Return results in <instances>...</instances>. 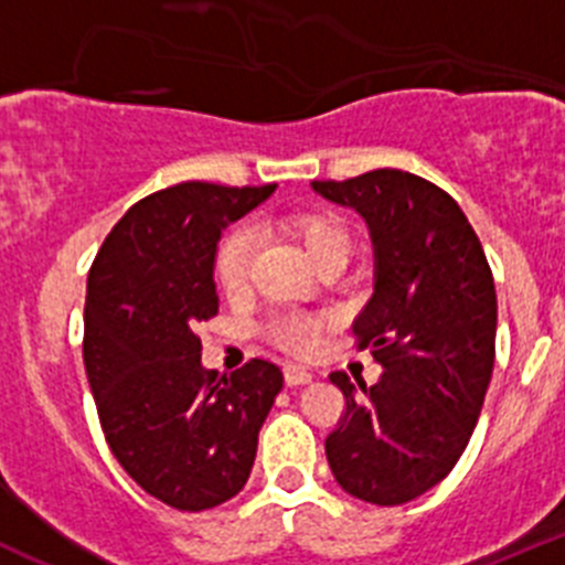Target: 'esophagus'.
I'll return each instance as SVG.
<instances>
[{"label":"esophagus","instance_id":"34e87169","mask_svg":"<svg viewBox=\"0 0 565 565\" xmlns=\"http://www.w3.org/2000/svg\"><path fill=\"white\" fill-rule=\"evenodd\" d=\"M313 379L311 371L306 367H299V364H286V384L297 387V384H308Z\"/></svg>","mask_w":565,"mask_h":565}]
</instances>
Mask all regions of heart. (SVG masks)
I'll list each match as a JSON object with an SVG mask.
<instances>
[{"instance_id": "heart-1", "label": "heart", "mask_w": 565, "mask_h": 565, "mask_svg": "<svg viewBox=\"0 0 565 565\" xmlns=\"http://www.w3.org/2000/svg\"><path fill=\"white\" fill-rule=\"evenodd\" d=\"M282 228L302 246L313 266L326 263L328 257H337V254L348 257V248H351V234L331 212L288 214L282 221ZM252 254L254 237L248 228H232L221 239V248L214 257V277H217V286L223 288V294L237 297V294L246 291L248 274H252ZM319 331H322V319L308 317V313H277L268 322V337L279 348L294 353H311L319 342Z\"/></svg>"}]
</instances>
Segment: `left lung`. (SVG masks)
Returning <instances> with one entry per match:
<instances>
[{
  "mask_svg": "<svg viewBox=\"0 0 565 565\" xmlns=\"http://www.w3.org/2000/svg\"><path fill=\"white\" fill-rule=\"evenodd\" d=\"M311 186L371 228L376 279L353 333L384 367L373 387L331 373L344 413L326 456L348 495L398 507L450 476L476 430L495 364V282L476 228L436 183L373 169Z\"/></svg>",
  "mask_w": 565,
  "mask_h": 565,
  "instance_id": "1",
  "label": "left lung"
}]
</instances>
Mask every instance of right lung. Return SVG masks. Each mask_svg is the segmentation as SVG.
<instances>
[{"instance_id": "1", "label": "right lung", "mask_w": 565, "mask_h": 565, "mask_svg": "<svg viewBox=\"0 0 565 565\" xmlns=\"http://www.w3.org/2000/svg\"><path fill=\"white\" fill-rule=\"evenodd\" d=\"M266 186L186 181L135 203L93 259L84 367L109 450L143 492L181 512L246 487L282 371L252 359L232 376L201 364L198 322L217 313L214 257Z\"/></svg>"}]
</instances>
